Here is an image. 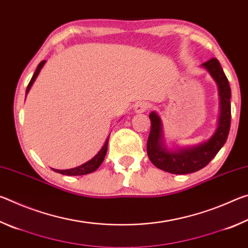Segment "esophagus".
I'll return each instance as SVG.
<instances>
[{"label": "esophagus", "instance_id": "esophagus-1", "mask_svg": "<svg viewBox=\"0 0 248 248\" xmlns=\"http://www.w3.org/2000/svg\"><path fill=\"white\" fill-rule=\"evenodd\" d=\"M150 108V104L146 102H138L136 105H134V111L137 114H141V112H144L145 110H148Z\"/></svg>", "mask_w": 248, "mask_h": 248}]
</instances>
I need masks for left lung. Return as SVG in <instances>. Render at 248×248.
Wrapping results in <instances>:
<instances>
[{
    "mask_svg": "<svg viewBox=\"0 0 248 248\" xmlns=\"http://www.w3.org/2000/svg\"><path fill=\"white\" fill-rule=\"evenodd\" d=\"M215 79L220 97V116L215 133L209 140L190 148L169 149L164 141L163 124L155 111L150 114L151 131L146 144L150 161L157 169L171 174H189L203 169L216 156L228 139L231 125V87L216 58L201 64Z\"/></svg>",
    "mask_w": 248,
    "mask_h": 248,
    "instance_id": "1",
    "label": "left lung"
}]
</instances>
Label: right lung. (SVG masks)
I'll return each instance as SVG.
<instances>
[{"label": "right lung", "mask_w": 248, "mask_h": 248, "mask_svg": "<svg viewBox=\"0 0 248 248\" xmlns=\"http://www.w3.org/2000/svg\"><path fill=\"white\" fill-rule=\"evenodd\" d=\"M46 63V60L41 61L40 63L38 64V66H37V69L35 71V73H33L32 78L31 79V82H29L28 86H27V90H26V96L28 94V92L31 91V86L33 82L36 81L37 77H38L39 72L41 71V69H43V66L45 65ZM108 140H109V137L107 138V140L105 141V143L103 145V148L99 150V152L95 155V156L90 159V161H87L86 163H84V164L79 165L78 167H75V169H71V170H54L52 169L54 171H57V173L59 174H62V175H68V176H79V175H86V174H90V173H93V171H95L96 170L98 169V167L100 166V164H102L104 158H105V155H106L107 153V145H108Z\"/></svg>", "instance_id": "obj_1"}]
</instances>
